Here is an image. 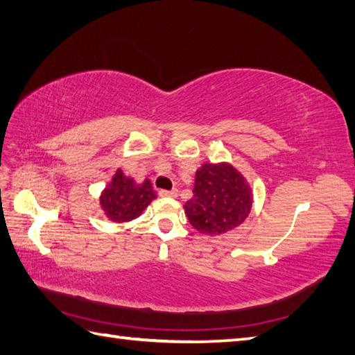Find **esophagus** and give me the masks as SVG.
Masks as SVG:
<instances>
[{"instance_id": "34e87169", "label": "esophagus", "mask_w": 355, "mask_h": 355, "mask_svg": "<svg viewBox=\"0 0 355 355\" xmlns=\"http://www.w3.org/2000/svg\"><path fill=\"white\" fill-rule=\"evenodd\" d=\"M160 197L164 198H177L178 197V191L172 189V191H160Z\"/></svg>"}]
</instances>
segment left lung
I'll use <instances>...</instances> for the list:
<instances>
[{"label":"left lung","instance_id":"obj_1","mask_svg":"<svg viewBox=\"0 0 355 355\" xmlns=\"http://www.w3.org/2000/svg\"><path fill=\"white\" fill-rule=\"evenodd\" d=\"M253 191L243 172L229 162L205 163L195 172L193 197L184 202L192 227L209 236L224 235L250 215Z\"/></svg>","mask_w":355,"mask_h":355}]
</instances>
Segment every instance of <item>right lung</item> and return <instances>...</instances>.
<instances>
[{
	"label": "right lung",
	"instance_id": "right-lung-1",
	"mask_svg": "<svg viewBox=\"0 0 355 355\" xmlns=\"http://www.w3.org/2000/svg\"><path fill=\"white\" fill-rule=\"evenodd\" d=\"M155 198L157 193L153 191L149 178L139 183L119 168L102 191L99 206L110 221L128 223L139 218Z\"/></svg>",
	"mask_w": 355,
	"mask_h": 355
}]
</instances>
